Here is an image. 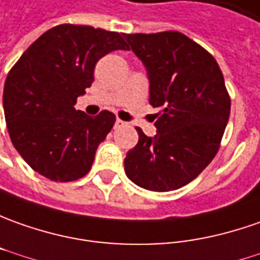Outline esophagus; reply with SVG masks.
<instances>
[{
    "label": "esophagus",
    "mask_w": 260,
    "mask_h": 260,
    "mask_svg": "<svg viewBox=\"0 0 260 260\" xmlns=\"http://www.w3.org/2000/svg\"><path fill=\"white\" fill-rule=\"evenodd\" d=\"M124 124H126V123H124L123 120H120V118H117V120H116V126H117V127L124 126Z\"/></svg>",
    "instance_id": "34e87169"
}]
</instances>
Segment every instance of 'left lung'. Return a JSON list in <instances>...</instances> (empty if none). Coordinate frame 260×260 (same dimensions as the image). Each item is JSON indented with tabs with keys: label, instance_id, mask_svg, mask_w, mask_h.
Segmentation results:
<instances>
[{
	"label": "left lung",
	"instance_id": "1",
	"mask_svg": "<svg viewBox=\"0 0 260 260\" xmlns=\"http://www.w3.org/2000/svg\"><path fill=\"white\" fill-rule=\"evenodd\" d=\"M150 81V103L160 107L147 137L127 153V177L143 189L169 191L190 183L213 160L231 114V97L213 55L179 31L124 34Z\"/></svg>",
	"mask_w": 260,
	"mask_h": 260
}]
</instances>
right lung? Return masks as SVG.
Returning a JSON list of instances; mask_svg holds the SVG:
<instances>
[{
  "label": "right lung",
  "mask_w": 260,
  "mask_h": 260,
  "mask_svg": "<svg viewBox=\"0 0 260 260\" xmlns=\"http://www.w3.org/2000/svg\"><path fill=\"white\" fill-rule=\"evenodd\" d=\"M127 48L114 31L61 24L45 31L14 64L3 95L7 128L32 170L53 182H73L90 172L116 116L103 110L90 117L74 104L93 83L97 61Z\"/></svg>",
  "instance_id": "obj_1"
}]
</instances>
